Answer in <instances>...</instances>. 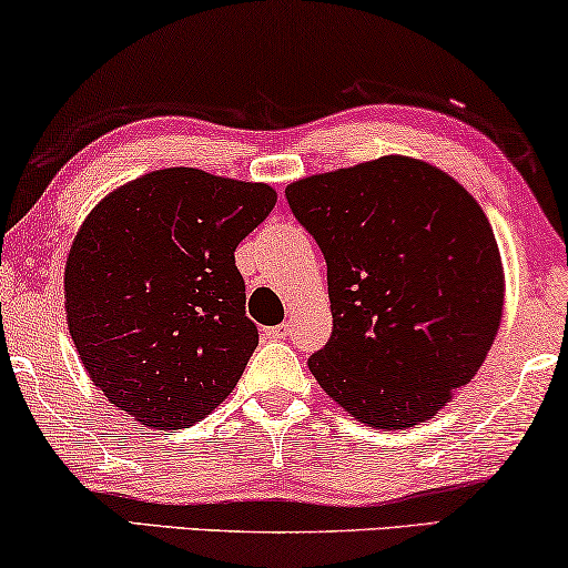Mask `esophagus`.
<instances>
[{
  "label": "esophagus",
  "instance_id": "34e87169",
  "mask_svg": "<svg viewBox=\"0 0 568 568\" xmlns=\"http://www.w3.org/2000/svg\"><path fill=\"white\" fill-rule=\"evenodd\" d=\"M262 334H265V339H285L287 334H291V329H287V322H285L281 326H267V329H262Z\"/></svg>",
  "mask_w": 568,
  "mask_h": 568
}]
</instances>
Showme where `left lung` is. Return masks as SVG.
<instances>
[{"instance_id": "8db88e82", "label": "left lung", "mask_w": 568, "mask_h": 568, "mask_svg": "<svg viewBox=\"0 0 568 568\" xmlns=\"http://www.w3.org/2000/svg\"><path fill=\"white\" fill-rule=\"evenodd\" d=\"M326 260L332 337L308 357L355 419L435 417L497 337L505 275L481 205L433 164L381 156L285 187Z\"/></svg>"}]
</instances>
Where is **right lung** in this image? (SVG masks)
Wrapping results in <instances>:
<instances>
[{
	"label": "right lung",
	"mask_w": 568,
	"mask_h": 568,
	"mask_svg": "<svg viewBox=\"0 0 568 568\" xmlns=\"http://www.w3.org/2000/svg\"><path fill=\"white\" fill-rule=\"evenodd\" d=\"M275 201L260 182L172 166L87 215L63 275L67 322L110 404L180 429L234 390L260 342L234 252Z\"/></svg>",
	"instance_id": "1"
}]
</instances>
